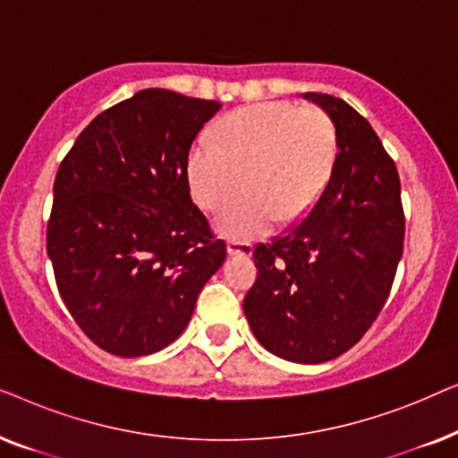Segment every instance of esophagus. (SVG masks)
Returning <instances> with one entry per match:
<instances>
[{
    "mask_svg": "<svg viewBox=\"0 0 458 458\" xmlns=\"http://www.w3.org/2000/svg\"><path fill=\"white\" fill-rule=\"evenodd\" d=\"M252 243L246 242H229L227 243V254L229 256H252Z\"/></svg>",
    "mask_w": 458,
    "mask_h": 458,
    "instance_id": "obj_1",
    "label": "esophagus"
}]
</instances>
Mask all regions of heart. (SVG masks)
<instances>
[{"label":"heart","instance_id":"heart-1","mask_svg":"<svg viewBox=\"0 0 458 458\" xmlns=\"http://www.w3.org/2000/svg\"><path fill=\"white\" fill-rule=\"evenodd\" d=\"M335 129L323 112L287 102L248 106L225 116L216 140L199 135L187 156L193 202L218 210L243 187V196L223 210L216 229L233 240H259L284 216L296 223L309 215L331 177Z\"/></svg>","mask_w":458,"mask_h":458}]
</instances>
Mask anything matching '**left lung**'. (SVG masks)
<instances>
[{"label":"left lung","mask_w":458,"mask_h":458,"mask_svg":"<svg viewBox=\"0 0 458 458\" xmlns=\"http://www.w3.org/2000/svg\"><path fill=\"white\" fill-rule=\"evenodd\" d=\"M335 127V162L309 216L254 250L243 298L252 334L279 359L317 365L365 335L392 290L404 243L394 160L367 118L327 93H304Z\"/></svg>","instance_id":"8db88e82"}]
</instances>
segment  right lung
I'll use <instances>...</instances> for the list:
<instances>
[{"label":"right lung","mask_w":458,"mask_h":458,"mask_svg":"<svg viewBox=\"0 0 458 458\" xmlns=\"http://www.w3.org/2000/svg\"><path fill=\"white\" fill-rule=\"evenodd\" d=\"M221 104L143 89L98 114L54 181L47 254L68 312L106 352L177 340L227 256L191 202L187 156Z\"/></svg>","instance_id":"1"}]
</instances>
